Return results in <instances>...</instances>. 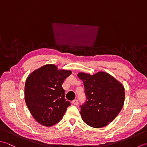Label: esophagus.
I'll use <instances>...</instances> for the list:
<instances>
[{
	"label": "esophagus",
	"mask_w": 147,
	"mask_h": 147,
	"mask_svg": "<svg viewBox=\"0 0 147 147\" xmlns=\"http://www.w3.org/2000/svg\"><path fill=\"white\" fill-rule=\"evenodd\" d=\"M72 103L74 105H78V104H79V101H78L77 100H74L72 101Z\"/></svg>",
	"instance_id": "1"
}]
</instances>
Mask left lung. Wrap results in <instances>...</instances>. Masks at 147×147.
<instances>
[{"label": "left lung", "mask_w": 147, "mask_h": 147, "mask_svg": "<svg viewBox=\"0 0 147 147\" xmlns=\"http://www.w3.org/2000/svg\"><path fill=\"white\" fill-rule=\"evenodd\" d=\"M77 76L83 81L87 100L80 106L83 121L94 128L106 126L115 119L123 107V86L103 71L92 76L80 72Z\"/></svg>", "instance_id": "8db88e82"}]
</instances>
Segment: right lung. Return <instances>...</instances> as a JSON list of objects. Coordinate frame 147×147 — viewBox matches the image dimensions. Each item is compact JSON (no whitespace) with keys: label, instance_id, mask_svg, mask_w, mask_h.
<instances>
[{"label":"right lung","instance_id":"obj_1","mask_svg":"<svg viewBox=\"0 0 147 147\" xmlns=\"http://www.w3.org/2000/svg\"><path fill=\"white\" fill-rule=\"evenodd\" d=\"M71 74L70 70H58L48 64L35 70L26 80L25 100L29 111L36 121L50 127L63 118L68 107L62 84Z\"/></svg>","mask_w":147,"mask_h":147}]
</instances>
